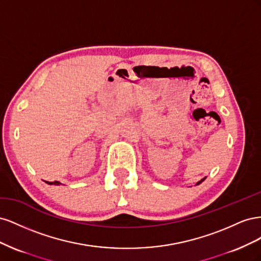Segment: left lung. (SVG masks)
<instances>
[{"instance_id":"left-lung-1","label":"left lung","mask_w":261,"mask_h":261,"mask_svg":"<svg viewBox=\"0 0 261 261\" xmlns=\"http://www.w3.org/2000/svg\"><path fill=\"white\" fill-rule=\"evenodd\" d=\"M203 180H204V178H202V179H200V180H199V181H198V183H197V185H199V184H200V183H201V181H203Z\"/></svg>"}]
</instances>
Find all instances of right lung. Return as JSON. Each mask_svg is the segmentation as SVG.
Masks as SVG:
<instances>
[{
  "instance_id": "add662e5",
  "label": "right lung",
  "mask_w": 261,
  "mask_h": 261,
  "mask_svg": "<svg viewBox=\"0 0 261 261\" xmlns=\"http://www.w3.org/2000/svg\"><path fill=\"white\" fill-rule=\"evenodd\" d=\"M45 183L49 184V185H60L61 184L60 181H58V180H54V181H46L45 180Z\"/></svg>"
}]
</instances>
